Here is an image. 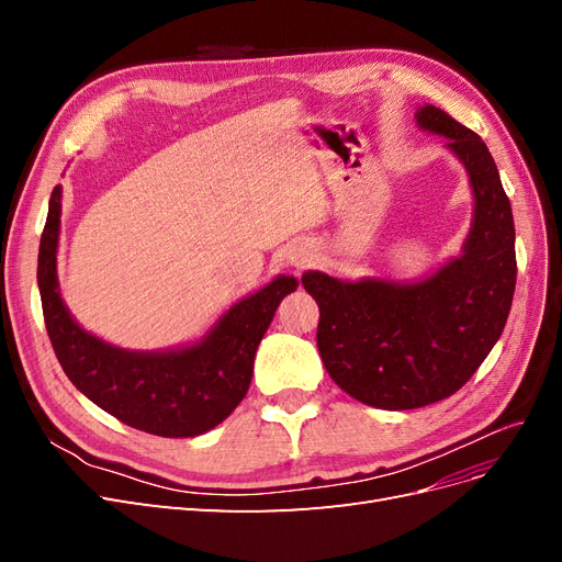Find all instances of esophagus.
Returning <instances> with one entry per match:
<instances>
[{
	"label": "esophagus",
	"mask_w": 562,
	"mask_h": 562,
	"mask_svg": "<svg viewBox=\"0 0 562 562\" xmlns=\"http://www.w3.org/2000/svg\"><path fill=\"white\" fill-rule=\"evenodd\" d=\"M295 267H304V262H307V260H304V255H295V258L291 260Z\"/></svg>",
	"instance_id": "1"
}]
</instances>
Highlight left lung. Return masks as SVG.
I'll return each instance as SVG.
<instances>
[{"instance_id": "obj_1", "label": "left lung", "mask_w": 562, "mask_h": 562, "mask_svg": "<svg viewBox=\"0 0 562 562\" xmlns=\"http://www.w3.org/2000/svg\"><path fill=\"white\" fill-rule=\"evenodd\" d=\"M417 124L446 135L469 171L475 213L462 258L411 285L302 274L318 304L316 345L328 375L382 411H413L462 389L499 339L516 291L512 201L487 145L434 105L417 112Z\"/></svg>"}]
</instances>
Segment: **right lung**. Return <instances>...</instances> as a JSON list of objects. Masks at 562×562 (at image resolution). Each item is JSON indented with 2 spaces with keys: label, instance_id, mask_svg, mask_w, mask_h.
Masks as SVG:
<instances>
[{
  "label": "right lung",
  "instance_id": "add662e5",
  "mask_svg": "<svg viewBox=\"0 0 562 562\" xmlns=\"http://www.w3.org/2000/svg\"><path fill=\"white\" fill-rule=\"evenodd\" d=\"M60 187L48 201L37 283L46 333L65 375L98 407L133 429L164 438H192L227 419L246 396L252 361L279 302L297 281L279 277L241 300L199 345L166 353H135L83 333L58 293L56 248Z\"/></svg>",
  "mask_w": 562,
  "mask_h": 562
}]
</instances>
